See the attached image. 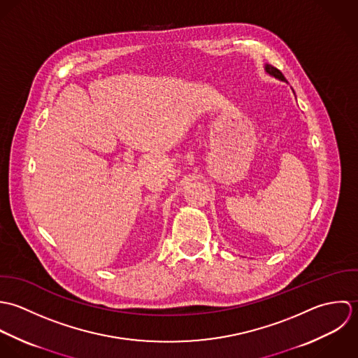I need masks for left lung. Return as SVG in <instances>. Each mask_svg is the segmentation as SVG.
Masks as SVG:
<instances>
[{
    "label": "left lung",
    "instance_id": "obj_1",
    "mask_svg": "<svg viewBox=\"0 0 358 358\" xmlns=\"http://www.w3.org/2000/svg\"><path fill=\"white\" fill-rule=\"evenodd\" d=\"M264 68H266V72L268 73V74L274 76L275 78H280V80H282V81H286V78L284 77L282 72H281V71H278L277 68H274L273 65H266Z\"/></svg>",
    "mask_w": 358,
    "mask_h": 358
}]
</instances>
